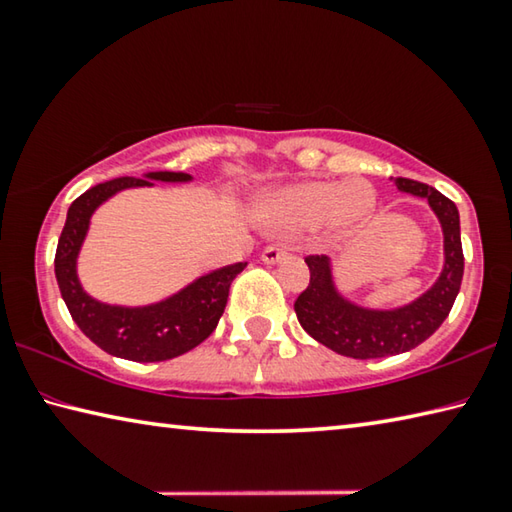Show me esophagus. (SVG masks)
I'll return each instance as SVG.
<instances>
[{"label": "esophagus", "instance_id": "1", "mask_svg": "<svg viewBox=\"0 0 512 512\" xmlns=\"http://www.w3.org/2000/svg\"><path fill=\"white\" fill-rule=\"evenodd\" d=\"M289 255V248L287 246H266L264 250H262V262H266V264H275V262H280V259H284Z\"/></svg>", "mask_w": 512, "mask_h": 512}]
</instances>
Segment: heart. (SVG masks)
Segmentation results:
<instances>
[{
  "instance_id": "b5f03b06",
  "label": "heart",
  "mask_w": 512,
  "mask_h": 512,
  "mask_svg": "<svg viewBox=\"0 0 512 512\" xmlns=\"http://www.w3.org/2000/svg\"><path fill=\"white\" fill-rule=\"evenodd\" d=\"M375 210V192L363 180L332 183L311 180L284 189L268 203V216L277 230H314L327 223L336 235H348L366 223Z\"/></svg>"
}]
</instances>
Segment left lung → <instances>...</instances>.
<instances>
[{
  "mask_svg": "<svg viewBox=\"0 0 512 512\" xmlns=\"http://www.w3.org/2000/svg\"><path fill=\"white\" fill-rule=\"evenodd\" d=\"M395 185L402 192L427 198L436 212L445 235V268L438 282L411 305L393 311H372L350 305L334 289L329 259L323 255H309V284L293 302L296 316L305 332L323 343L325 348L350 359H381L413 350L427 341L443 325L454 307L463 280V246L461 221L456 205L418 180L397 178Z\"/></svg>",
  "mask_w": 512,
  "mask_h": 512,
  "instance_id": "left-lung-1",
  "label": "left lung"
}]
</instances>
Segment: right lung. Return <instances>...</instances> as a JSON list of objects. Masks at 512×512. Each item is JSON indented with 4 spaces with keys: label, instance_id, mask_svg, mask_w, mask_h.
<instances>
[{
    "label": "right lung",
    "instance_id": "right-lung-1",
    "mask_svg": "<svg viewBox=\"0 0 512 512\" xmlns=\"http://www.w3.org/2000/svg\"><path fill=\"white\" fill-rule=\"evenodd\" d=\"M149 178L164 180V183L189 180L187 173L173 171L149 173ZM144 185L151 183L142 178H115L76 198L69 205L65 228L60 232L54 266L60 296L81 332L112 357L149 363L180 357L201 345L214 332L228 302L230 284L244 271L246 264L237 262L198 277L194 284L160 305L124 309L92 300L76 280V255L88 232L90 216L119 189Z\"/></svg>",
    "mask_w": 512,
    "mask_h": 512
}]
</instances>
